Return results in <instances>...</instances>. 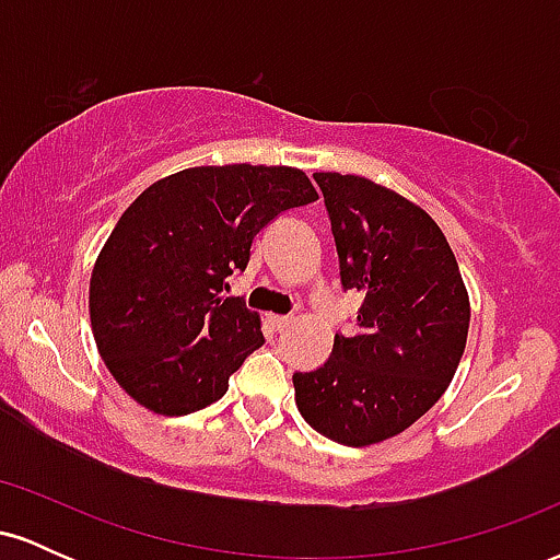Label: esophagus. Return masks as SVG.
<instances>
[{"instance_id": "obj_1", "label": "esophagus", "mask_w": 560, "mask_h": 560, "mask_svg": "<svg viewBox=\"0 0 560 560\" xmlns=\"http://www.w3.org/2000/svg\"><path fill=\"white\" fill-rule=\"evenodd\" d=\"M268 320H271L273 331H287L292 326V316H268Z\"/></svg>"}]
</instances>
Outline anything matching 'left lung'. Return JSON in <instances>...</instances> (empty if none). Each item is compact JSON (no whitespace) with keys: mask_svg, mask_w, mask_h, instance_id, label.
<instances>
[{"mask_svg":"<svg viewBox=\"0 0 560 560\" xmlns=\"http://www.w3.org/2000/svg\"><path fill=\"white\" fill-rule=\"evenodd\" d=\"M324 191L342 289L361 292L358 334L292 376L302 419L339 445L405 432L453 382L468 337V294L440 226L419 205L361 176L313 173Z\"/></svg>","mask_w":560,"mask_h":560,"instance_id":"1","label":"left lung"}]
</instances>
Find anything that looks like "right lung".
<instances>
[{
	"instance_id": "1",
	"label": "right lung",
	"mask_w": 560,
	"mask_h": 560,
	"mask_svg": "<svg viewBox=\"0 0 560 560\" xmlns=\"http://www.w3.org/2000/svg\"><path fill=\"white\" fill-rule=\"evenodd\" d=\"M318 199L287 165H202L160 178L115 223L89 284L96 350L115 382L160 416L221 400L266 342L260 316L223 298L253 240L284 210Z\"/></svg>"
}]
</instances>
